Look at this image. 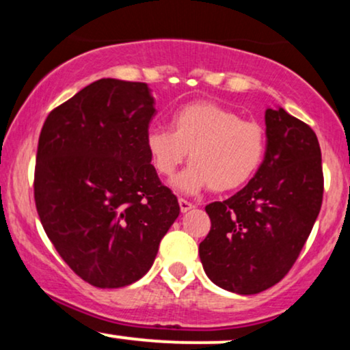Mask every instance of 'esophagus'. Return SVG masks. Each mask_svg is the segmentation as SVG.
Returning <instances> with one entry per match:
<instances>
[{"label": "esophagus", "mask_w": 350, "mask_h": 350, "mask_svg": "<svg viewBox=\"0 0 350 350\" xmlns=\"http://www.w3.org/2000/svg\"><path fill=\"white\" fill-rule=\"evenodd\" d=\"M179 207H180V212H183V214H184V212H189V211H191V208H194V204L180 198L179 199Z\"/></svg>", "instance_id": "esophagus-1"}]
</instances>
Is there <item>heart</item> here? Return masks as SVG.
Segmentation results:
<instances>
[{
    "label": "heart",
    "instance_id": "1",
    "mask_svg": "<svg viewBox=\"0 0 350 350\" xmlns=\"http://www.w3.org/2000/svg\"><path fill=\"white\" fill-rule=\"evenodd\" d=\"M172 131L151 128L146 150L154 170L172 176L186 161L192 164L172 180L186 194L211 187L214 192L240 189L260 170L265 156V131L258 123L240 120L219 103L199 100L179 108Z\"/></svg>",
    "mask_w": 350,
    "mask_h": 350
}]
</instances>
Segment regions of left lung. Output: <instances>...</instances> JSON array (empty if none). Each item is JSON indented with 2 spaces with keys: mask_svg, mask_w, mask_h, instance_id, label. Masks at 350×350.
Segmentation results:
<instances>
[{
  "mask_svg": "<svg viewBox=\"0 0 350 350\" xmlns=\"http://www.w3.org/2000/svg\"><path fill=\"white\" fill-rule=\"evenodd\" d=\"M267 151L242 191L206 207L211 232L199 245L212 283L239 295L262 293L290 271L323 204L317 136L283 108H267Z\"/></svg>",
  "mask_w": 350,
  "mask_h": 350,
  "instance_id": "left-lung-1",
  "label": "left lung"
}]
</instances>
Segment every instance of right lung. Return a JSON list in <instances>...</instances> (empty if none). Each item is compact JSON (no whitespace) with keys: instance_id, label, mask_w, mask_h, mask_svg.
Masks as SVG:
<instances>
[{"instance_id":"obj_1","label":"right lung","mask_w":350,"mask_h":350,"mask_svg":"<svg viewBox=\"0 0 350 350\" xmlns=\"http://www.w3.org/2000/svg\"><path fill=\"white\" fill-rule=\"evenodd\" d=\"M154 111L146 83L100 79L54 108L39 136V219L64 262L97 288L146 275L179 215L146 150Z\"/></svg>"}]
</instances>
